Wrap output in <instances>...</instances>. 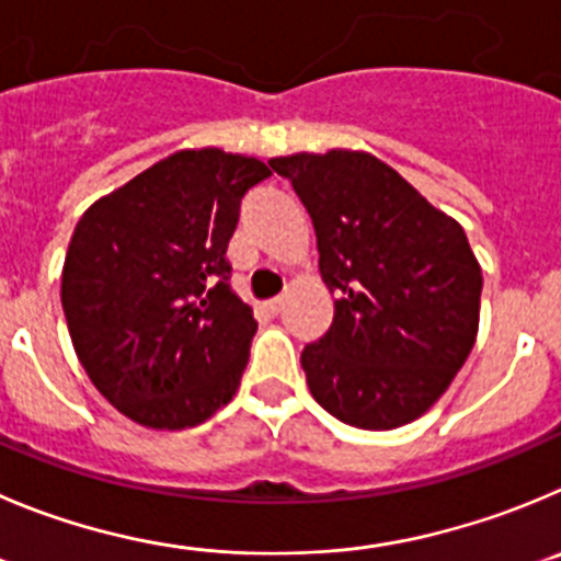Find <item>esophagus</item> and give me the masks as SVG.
Returning a JSON list of instances; mask_svg holds the SVG:
<instances>
[{
  "label": "esophagus",
  "mask_w": 561,
  "mask_h": 561,
  "mask_svg": "<svg viewBox=\"0 0 561 561\" xmlns=\"http://www.w3.org/2000/svg\"><path fill=\"white\" fill-rule=\"evenodd\" d=\"M282 305H285V296H274V298H268V301H265V307H268L271 312H279Z\"/></svg>",
  "instance_id": "1"
}]
</instances>
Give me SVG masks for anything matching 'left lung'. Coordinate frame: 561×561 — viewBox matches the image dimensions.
I'll return each instance as SVG.
<instances>
[{
	"instance_id": "left-lung-1",
	"label": "left lung",
	"mask_w": 561,
	"mask_h": 561,
	"mask_svg": "<svg viewBox=\"0 0 561 561\" xmlns=\"http://www.w3.org/2000/svg\"><path fill=\"white\" fill-rule=\"evenodd\" d=\"M316 227L332 327L301 352L312 399L370 432L421 417L479 332L481 268L468 234L365 151L268 160Z\"/></svg>"
}]
</instances>
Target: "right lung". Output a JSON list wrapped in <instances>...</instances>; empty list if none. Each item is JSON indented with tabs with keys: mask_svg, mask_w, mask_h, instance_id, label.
<instances>
[{
	"mask_svg": "<svg viewBox=\"0 0 561 561\" xmlns=\"http://www.w3.org/2000/svg\"><path fill=\"white\" fill-rule=\"evenodd\" d=\"M256 157L185 149L85 209L62 265V312L104 399L149 428L198 426L232 401L256 321L229 287Z\"/></svg>",
	"mask_w": 561,
	"mask_h": 561,
	"instance_id": "1",
	"label": "right lung"
}]
</instances>
